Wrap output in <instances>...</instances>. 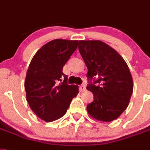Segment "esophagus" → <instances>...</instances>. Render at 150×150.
Listing matches in <instances>:
<instances>
[{
    "label": "esophagus",
    "instance_id": "esophagus-1",
    "mask_svg": "<svg viewBox=\"0 0 150 150\" xmlns=\"http://www.w3.org/2000/svg\"><path fill=\"white\" fill-rule=\"evenodd\" d=\"M85 90H86V85H85V84H83L80 86V91L82 92V91H85Z\"/></svg>",
    "mask_w": 150,
    "mask_h": 150
}]
</instances>
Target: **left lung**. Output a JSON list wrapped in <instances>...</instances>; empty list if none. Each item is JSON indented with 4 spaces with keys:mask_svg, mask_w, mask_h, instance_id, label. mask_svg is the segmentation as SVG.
I'll list each match as a JSON object with an SVG mask.
<instances>
[{
    "mask_svg": "<svg viewBox=\"0 0 150 150\" xmlns=\"http://www.w3.org/2000/svg\"><path fill=\"white\" fill-rule=\"evenodd\" d=\"M79 50L88 79L98 78L86 88L94 94V100L87 106L88 113L100 121L117 119L129 105L133 90L127 64L114 49L100 40H80Z\"/></svg>",
    "mask_w": 150,
    "mask_h": 150,
    "instance_id": "obj_1",
    "label": "left lung"
}]
</instances>
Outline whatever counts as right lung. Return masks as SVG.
Returning a JSON list of instances; mask_svg holds the SVG:
<instances>
[{
  "instance_id": "add662e5",
  "label": "right lung",
  "mask_w": 150,
  "mask_h": 150,
  "mask_svg": "<svg viewBox=\"0 0 150 150\" xmlns=\"http://www.w3.org/2000/svg\"><path fill=\"white\" fill-rule=\"evenodd\" d=\"M78 43V40H52L40 48L30 62L24 83L26 100L44 121H54L65 115L79 94V87L68 85L67 75L62 72Z\"/></svg>"
}]
</instances>
